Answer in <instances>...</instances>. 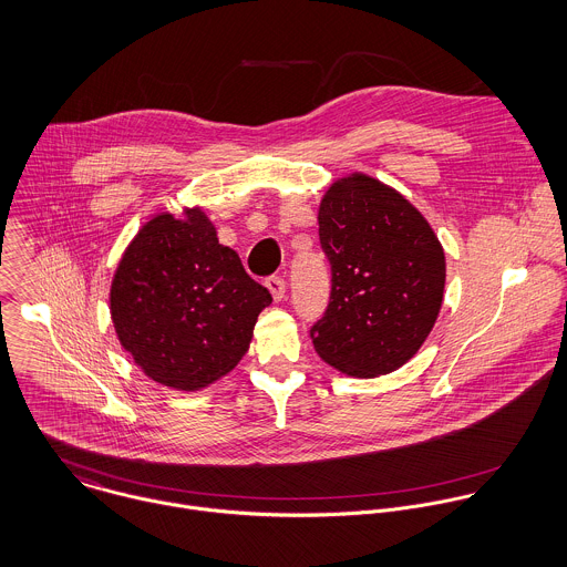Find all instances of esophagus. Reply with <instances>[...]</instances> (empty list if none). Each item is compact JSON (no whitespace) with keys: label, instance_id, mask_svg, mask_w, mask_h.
Wrapping results in <instances>:
<instances>
[{"label":"esophagus","instance_id":"34e87169","mask_svg":"<svg viewBox=\"0 0 567 567\" xmlns=\"http://www.w3.org/2000/svg\"><path fill=\"white\" fill-rule=\"evenodd\" d=\"M267 289H269V293L274 296V300L276 302H280L282 298H285V289H287V282L280 278V276H271V278H267Z\"/></svg>","mask_w":567,"mask_h":567}]
</instances>
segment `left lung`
Masks as SVG:
<instances>
[{"label": "left lung", "mask_w": 567, "mask_h": 567, "mask_svg": "<svg viewBox=\"0 0 567 567\" xmlns=\"http://www.w3.org/2000/svg\"><path fill=\"white\" fill-rule=\"evenodd\" d=\"M318 224L333 287L311 329L316 352L357 379L399 370L430 338L445 298L434 227L396 188L359 171L327 188Z\"/></svg>", "instance_id": "8db88e82"}]
</instances>
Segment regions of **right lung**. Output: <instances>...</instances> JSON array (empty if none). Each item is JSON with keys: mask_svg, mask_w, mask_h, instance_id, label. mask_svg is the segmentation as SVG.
<instances>
[{"mask_svg": "<svg viewBox=\"0 0 567 567\" xmlns=\"http://www.w3.org/2000/svg\"><path fill=\"white\" fill-rule=\"evenodd\" d=\"M271 293L219 243L202 206L157 213L124 247L110 289L120 346L171 390L199 392L236 368Z\"/></svg>", "mask_w": 567, "mask_h": 567, "instance_id": "obj_1", "label": "right lung"}]
</instances>
